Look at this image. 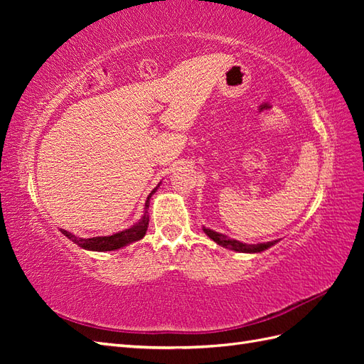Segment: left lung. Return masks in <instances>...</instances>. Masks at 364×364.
<instances>
[{
	"label": "left lung",
	"mask_w": 364,
	"mask_h": 364,
	"mask_svg": "<svg viewBox=\"0 0 364 364\" xmlns=\"http://www.w3.org/2000/svg\"><path fill=\"white\" fill-rule=\"evenodd\" d=\"M203 232H205L209 238H211L213 241H215V243H217L218 246L230 249V250H235V252H243V253H259V252L266 250V249L272 247L273 245L278 243V240H274V241H267V243L246 245V243H241V241H238V240L229 238V237H226L225 234L215 232V230L208 229V228H205V226H203Z\"/></svg>",
	"instance_id": "obj_1"
}]
</instances>
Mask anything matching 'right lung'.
<instances>
[{
  "mask_svg": "<svg viewBox=\"0 0 364 364\" xmlns=\"http://www.w3.org/2000/svg\"><path fill=\"white\" fill-rule=\"evenodd\" d=\"M159 188V185L156 186L155 190H153L147 200H146V208H144V215L141 217V220L138 223H135L134 226H130L129 229H124V230H119V232L117 234H112V235H106V237H92V238H80V237H75L74 234L68 232V230L65 229H60V232L70 238L73 243H75L77 246H80L82 249H86V250H94V252H109V250H117V249H121L127 245H132L135 243V241H139L142 237L146 235L147 232V228H149V203H150V199L151 196L156 193V190Z\"/></svg>",
  "mask_w": 364,
  "mask_h": 364,
  "instance_id": "obj_1",
  "label": "right lung"
}]
</instances>
